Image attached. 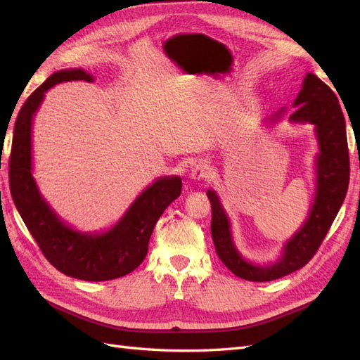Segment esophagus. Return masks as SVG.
<instances>
[{"label":"esophagus","instance_id":"1","mask_svg":"<svg viewBox=\"0 0 360 360\" xmlns=\"http://www.w3.org/2000/svg\"><path fill=\"white\" fill-rule=\"evenodd\" d=\"M212 174V168H210V162L205 159H200L197 163H195L193 168L191 169L189 179L192 181H200L204 179H209Z\"/></svg>","mask_w":360,"mask_h":360}]
</instances>
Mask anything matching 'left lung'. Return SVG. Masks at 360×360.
Wrapping results in <instances>:
<instances>
[{
	"mask_svg": "<svg viewBox=\"0 0 360 360\" xmlns=\"http://www.w3.org/2000/svg\"><path fill=\"white\" fill-rule=\"evenodd\" d=\"M294 111L288 117L291 124H312L319 153L314 159L315 192L307 219L299 230L282 245L274 261L254 263L238 250L231 230V219L224 209L219 195L207 189L212 204V238L216 254L222 263L238 278L254 282L274 281L302 269L317 252L323 238L340 212L350 180V160L345 132V118L340 101L319 76L308 72L302 89L294 99ZM287 114L281 108L263 123L274 126Z\"/></svg>",
	"mask_w": 360,
	"mask_h": 360,
	"instance_id": "8db88e82",
	"label": "left lung"
}]
</instances>
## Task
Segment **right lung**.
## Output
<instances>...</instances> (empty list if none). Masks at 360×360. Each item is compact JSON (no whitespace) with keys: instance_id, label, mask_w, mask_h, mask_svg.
<instances>
[{"instance_id":"obj_1","label":"right lung","mask_w":360,"mask_h":360,"mask_svg":"<svg viewBox=\"0 0 360 360\" xmlns=\"http://www.w3.org/2000/svg\"><path fill=\"white\" fill-rule=\"evenodd\" d=\"M70 81L93 82L94 76L84 69L58 70L20 108L10 156V191L20 217L53 267L82 281L117 279L134 271L144 261L158 219L180 197L181 179L158 177L138 195L123 216L103 231H81L61 219L32 176V122L46 91Z\"/></svg>"}]
</instances>
